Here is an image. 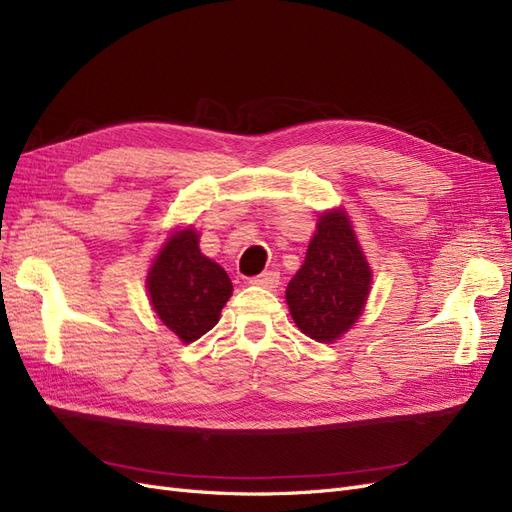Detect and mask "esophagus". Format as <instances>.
Here are the masks:
<instances>
[{
	"instance_id": "1",
	"label": "esophagus",
	"mask_w": 512,
	"mask_h": 512,
	"mask_svg": "<svg viewBox=\"0 0 512 512\" xmlns=\"http://www.w3.org/2000/svg\"><path fill=\"white\" fill-rule=\"evenodd\" d=\"M278 280H280L278 272L268 270V272H261L259 276H255V278L251 280V283H253V285H259V287H266V289H276Z\"/></svg>"
}]
</instances>
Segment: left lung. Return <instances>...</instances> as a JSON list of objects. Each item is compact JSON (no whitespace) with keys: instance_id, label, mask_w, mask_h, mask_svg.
Here are the masks:
<instances>
[{"instance_id":"1","label":"left lung","mask_w":512,"mask_h":512,"mask_svg":"<svg viewBox=\"0 0 512 512\" xmlns=\"http://www.w3.org/2000/svg\"><path fill=\"white\" fill-rule=\"evenodd\" d=\"M372 272L342 210L325 212L304 266L287 285L291 317L306 336L334 342L357 321L368 300Z\"/></svg>"}]
</instances>
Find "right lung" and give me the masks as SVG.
Segmentation results:
<instances>
[{
  "mask_svg": "<svg viewBox=\"0 0 512 512\" xmlns=\"http://www.w3.org/2000/svg\"><path fill=\"white\" fill-rule=\"evenodd\" d=\"M193 229L176 232L148 274V295L157 317L183 340L193 342L217 325L232 295V280L219 263L200 253Z\"/></svg>",
  "mask_w": 512,
  "mask_h": 512,
  "instance_id": "right-lung-1",
  "label": "right lung"
}]
</instances>
